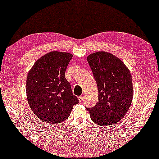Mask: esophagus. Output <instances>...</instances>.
I'll return each mask as SVG.
<instances>
[{
  "mask_svg": "<svg viewBox=\"0 0 159 159\" xmlns=\"http://www.w3.org/2000/svg\"><path fill=\"white\" fill-rule=\"evenodd\" d=\"M83 100H84V96H80L79 97V100L80 102H82Z\"/></svg>",
  "mask_w": 159,
  "mask_h": 159,
  "instance_id": "obj_1",
  "label": "esophagus"
}]
</instances>
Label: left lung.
I'll return each mask as SVG.
<instances>
[{"label": "left lung", "mask_w": 159, "mask_h": 159, "mask_svg": "<svg viewBox=\"0 0 159 159\" xmlns=\"http://www.w3.org/2000/svg\"><path fill=\"white\" fill-rule=\"evenodd\" d=\"M98 90V102L87 109L94 123L107 126L126 114L133 98L130 71L113 54L98 51L87 57Z\"/></svg>", "instance_id": "left-lung-1"}]
</instances>
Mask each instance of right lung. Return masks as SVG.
I'll list each match as a JSON object with an SVG mask.
<instances>
[{"mask_svg":"<svg viewBox=\"0 0 159 159\" xmlns=\"http://www.w3.org/2000/svg\"><path fill=\"white\" fill-rule=\"evenodd\" d=\"M73 55L51 51L36 61L29 71L26 83L30 108L40 120L59 124L69 117L73 106L79 102L65 78Z\"/></svg>","mask_w":159,"mask_h":159,"instance_id":"add662e5","label":"right lung"}]
</instances>
